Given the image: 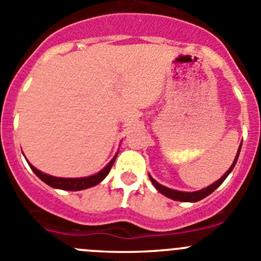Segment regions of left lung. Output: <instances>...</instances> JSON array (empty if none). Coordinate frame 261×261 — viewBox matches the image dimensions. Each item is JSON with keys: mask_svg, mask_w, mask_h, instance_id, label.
I'll use <instances>...</instances> for the list:
<instances>
[{"mask_svg": "<svg viewBox=\"0 0 261 261\" xmlns=\"http://www.w3.org/2000/svg\"><path fill=\"white\" fill-rule=\"evenodd\" d=\"M241 145H242V143H241ZM239 152H241V147H239L238 152H237L236 159H234L233 165L230 166L229 170H227L226 173H225V174L222 175V177L217 180V182H215V183H213V185L208 186V187H206V189L200 190V191H195V192L177 191V190L168 189V187H165V186H163V185H160V183H157L156 180H154L153 178L151 177V175H149V179H151V182L153 183V186L156 187L157 191L161 192V194L165 195V196H168V198L173 199V200H177V201H192V203H194V201H199V200H201V199L205 198V196H208V195H210V194H212V192L215 191V190L217 189V187L220 186V185H221V183L224 182L225 179H226L227 175L230 174V171L233 170V168H234V166H236L237 160H238V156H239Z\"/></svg>", "mask_w": 261, "mask_h": 261, "instance_id": "obj_1", "label": "left lung"}]
</instances>
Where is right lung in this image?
<instances>
[{"instance_id":"obj_1","label":"right lung","mask_w":261,"mask_h":261,"mask_svg":"<svg viewBox=\"0 0 261 261\" xmlns=\"http://www.w3.org/2000/svg\"><path fill=\"white\" fill-rule=\"evenodd\" d=\"M116 156L113 157V160L102 169L101 171H98L97 174L91 175V177H86V178H58V177H51V175L44 174L40 170H37L35 166H31L32 171H34L35 174L40 178V179L45 182L46 185H49L50 187H55V189H60V190H66V191H79V190H84V189H90V187L96 186L98 183L101 182L108 174H109L110 169L113 166L114 161H116Z\"/></svg>"}]
</instances>
